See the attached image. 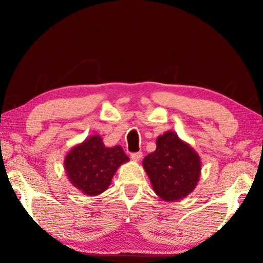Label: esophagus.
I'll return each instance as SVG.
<instances>
[{"label":"esophagus","mask_w":263,"mask_h":263,"mask_svg":"<svg viewBox=\"0 0 263 263\" xmlns=\"http://www.w3.org/2000/svg\"><path fill=\"white\" fill-rule=\"evenodd\" d=\"M141 158H142V153H141V152L132 153V154H131V159L133 160V161H136V162L139 161V160H140Z\"/></svg>","instance_id":"obj_1"}]
</instances>
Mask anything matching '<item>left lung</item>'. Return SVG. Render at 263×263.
<instances>
[{
  "label": "left lung",
  "instance_id": "1",
  "mask_svg": "<svg viewBox=\"0 0 263 263\" xmlns=\"http://www.w3.org/2000/svg\"><path fill=\"white\" fill-rule=\"evenodd\" d=\"M154 193L166 202L181 201L191 194L201 177L202 162L197 152L174 131L157 139V149L142 160Z\"/></svg>",
  "mask_w": 263,
  "mask_h": 263
}]
</instances>
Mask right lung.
Listing matches in <instances>:
<instances>
[{
	"label": "right lung",
	"mask_w": 263,
	"mask_h": 263,
	"mask_svg": "<svg viewBox=\"0 0 263 263\" xmlns=\"http://www.w3.org/2000/svg\"><path fill=\"white\" fill-rule=\"evenodd\" d=\"M128 162L122 146L106 147L100 135H92L66 154L64 166L70 183L87 196H99L109 188L117 169Z\"/></svg>",
	"instance_id": "obj_1"
}]
</instances>
